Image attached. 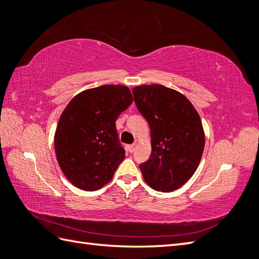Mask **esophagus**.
<instances>
[{"mask_svg":"<svg viewBox=\"0 0 259 259\" xmlns=\"http://www.w3.org/2000/svg\"><path fill=\"white\" fill-rule=\"evenodd\" d=\"M125 149H127L128 152L132 153V152H134L135 150H136V146H135V144H129V146L125 147Z\"/></svg>","mask_w":259,"mask_h":259,"instance_id":"esophagus-1","label":"esophagus"}]
</instances>
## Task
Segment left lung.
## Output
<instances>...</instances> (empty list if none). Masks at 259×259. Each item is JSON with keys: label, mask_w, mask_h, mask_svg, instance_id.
Wrapping results in <instances>:
<instances>
[{"label": "left lung", "mask_w": 259, "mask_h": 259, "mask_svg": "<svg viewBox=\"0 0 259 259\" xmlns=\"http://www.w3.org/2000/svg\"><path fill=\"white\" fill-rule=\"evenodd\" d=\"M132 93L151 137V155L140 165L144 181L161 192L181 188L196 171L205 146L200 115L183 94L158 83Z\"/></svg>", "instance_id": "obj_1"}]
</instances>
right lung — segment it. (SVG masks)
<instances>
[{
    "instance_id": "add662e5",
    "label": "right lung",
    "mask_w": 259,
    "mask_h": 259,
    "mask_svg": "<svg viewBox=\"0 0 259 259\" xmlns=\"http://www.w3.org/2000/svg\"><path fill=\"white\" fill-rule=\"evenodd\" d=\"M132 101L127 86L104 85L77 94L66 106L54 143L58 164L76 188L97 191L111 181L125 157L116 120Z\"/></svg>"
}]
</instances>
